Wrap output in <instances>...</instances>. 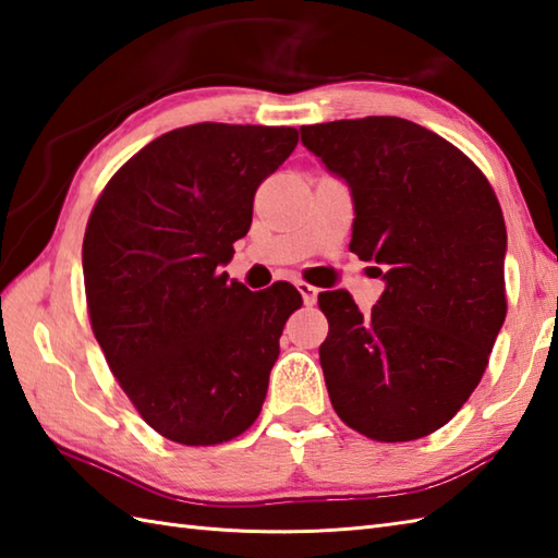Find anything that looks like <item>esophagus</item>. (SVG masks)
I'll return each instance as SVG.
<instances>
[{
  "mask_svg": "<svg viewBox=\"0 0 558 558\" xmlns=\"http://www.w3.org/2000/svg\"><path fill=\"white\" fill-rule=\"evenodd\" d=\"M295 289L301 291V295H303V303H305V305H313V303L317 301V289H315V287H311V283H305V281H295Z\"/></svg>",
  "mask_w": 558,
  "mask_h": 558,
  "instance_id": "34e87169",
  "label": "esophagus"
}]
</instances>
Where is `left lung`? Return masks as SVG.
I'll list each match as a JSON object with an SVG mask.
<instances>
[{
    "label": "left lung",
    "mask_w": 558,
    "mask_h": 558,
    "mask_svg": "<svg viewBox=\"0 0 558 558\" xmlns=\"http://www.w3.org/2000/svg\"><path fill=\"white\" fill-rule=\"evenodd\" d=\"M301 142L347 183L349 247L385 281L371 313L342 289L317 295L329 400L373 440L424 438L468 402L504 327L501 207L482 170L416 122L311 124Z\"/></svg>",
    "instance_id": "obj_1"
}]
</instances>
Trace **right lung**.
I'll return each mask as SVG.
<instances>
[{"label": "right lung", "instance_id": "right-lung-1", "mask_svg": "<svg viewBox=\"0 0 558 558\" xmlns=\"http://www.w3.org/2000/svg\"><path fill=\"white\" fill-rule=\"evenodd\" d=\"M299 144L293 128L199 122L124 163L84 235L90 327L136 412L183 446L241 436L263 409L279 337L301 293L229 279L259 183Z\"/></svg>", "mask_w": 558, "mask_h": 558}]
</instances>
